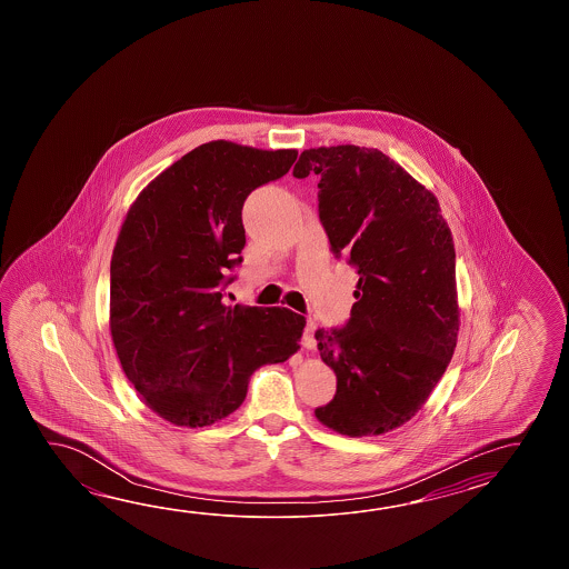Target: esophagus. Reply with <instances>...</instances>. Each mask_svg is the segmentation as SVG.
<instances>
[{
    "label": "esophagus",
    "instance_id": "1",
    "mask_svg": "<svg viewBox=\"0 0 569 569\" xmlns=\"http://www.w3.org/2000/svg\"><path fill=\"white\" fill-rule=\"evenodd\" d=\"M315 329H317V326H315L313 321L311 319H307V323H305V331H302V346L307 348V350H313L315 343Z\"/></svg>",
    "mask_w": 569,
    "mask_h": 569
}]
</instances>
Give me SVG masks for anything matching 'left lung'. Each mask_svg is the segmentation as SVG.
<instances>
[{"label": "left lung", "mask_w": 569, "mask_h": 569, "mask_svg": "<svg viewBox=\"0 0 569 569\" xmlns=\"http://www.w3.org/2000/svg\"><path fill=\"white\" fill-rule=\"evenodd\" d=\"M319 177V219L360 279L341 329H317L336 397L315 417L341 436H382L433 392L456 350L453 238L436 194L376 148L301 152L292 174Z\"/></svg>", "instance_id": "left-lung-1"}]
</instances>
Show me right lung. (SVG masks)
<instances>
[{"mask_svg":"<svg viewBox=\"0 0 569 569\" xmlns=\"http://www.w3.org/2000/svg\"><path fill=\"white\" fill-rule=\"evenodd\" d=\"M297 150L207 142L160 172L130 207L109 268V329L121 368L170 423L236 411L250 376L299 350L305 317L228 305L242 264V207L289 172Z\"/></svg>","mask_w":569,"mask_h":569,"instance_id":"add662e5","label":"right lung"}]
</instances>
